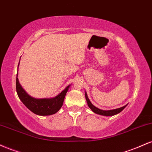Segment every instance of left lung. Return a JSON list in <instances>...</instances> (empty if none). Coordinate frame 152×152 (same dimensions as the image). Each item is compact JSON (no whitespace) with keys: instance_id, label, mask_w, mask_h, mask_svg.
<instances>
[{"instance_id":"left-lung-1","label":"left lung","mask_w":152,"mask_h":152,"mask_svg":"<svg viewBox=\"0 0 152 152\" xmlns=\"http://www.w3.org/2000/svg\"><path fill=\"white\" fill-rule=\"evenodd\" d=\"M85 96H86V99L87 104H88V107L90 108L92 111H94L95 114H99V115H102V116H114V115H116L118 114V113L121 112V111H123V109H124L125 107L127 106L125 105L124 106H122L121 108H118V109H112V110H102L99 108L96 107L95 106H94L93 104H91V102H90V100L88 98V96H87L86 92H85Z\"/></svg>"}]
</instances>
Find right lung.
I'll return each mask as SVG.
<instances>
[{
  "instance_id": "right-lung-1",
  "label": "right lung",
  "mask_w": 152,
  "mask_h": 152,
  "mask_svg": "<svg viewBox=\"0 0 152 152\" xmlns=\"http://www.w3.org/2000/svg\"><path fill=\"white\" fill-rule=\"evenodd\" d=\"M70 86L71 85H69L65 89L63 90L60 94L53 98L35 99L29 96L20 86L17 73L16 91L19 99L30 111L39 116H48L58 112L63 106L64 98Z\"/></svg>"
}]
</instances>
